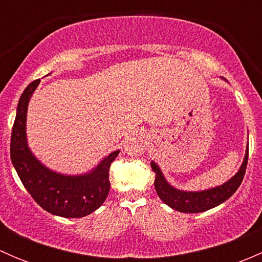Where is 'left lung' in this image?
<instances>
[{
    "label": "left lung",
    "instance_id": "left-lung-1",
    "mask_svg": "<svg viewBox=\"0 0 262 262\" xmlns=\"http://www.w3.org/2000/svg\"><path fill=\"white\" fill-rule=\"evenodd\" d=\"M226 81V78H223ZM247 160H248V144L246 148V155L242 162L241 167H239L238 172L229 179L228 181L224 184L219 185L216 187H212L208 190H202V191H184V190H179L176 187L171 186L167 181H166L165 176H163L162 171L158 167L156 162H150V167H152L153 172L156 173L155 180V189L157 191L158 196L162 200L165 204L172 209L178 210L181 213H202L205 210H209L216 205L222 204L226 202L227 199L232 196L238 189L241 185L244 176L246 172V167H247Z\"/></svg>",
    "mask_w": 262,
    "mask_h": 262
}]
</instances>
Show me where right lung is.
Listing matches in <instances>:
<instances>
[{"mask_svg": "<svg viewBox=\"0 0 262 262\" xmlns=\"http://www.w3.org/2000/svg\"><path fill=\"white\" fill-rule=\"evenodd\" d=\"M39 83L40 80L31 82L18 100L10 146L12 165L25 189L44 210L63 218H82L95 212L106 200L110 165L119 150L110 153L83 175H63L46 167L33 155L26 139L28 105Z\"/></svg>", "mask_w": 262, "mask_h": 262, "instance_id": "1", "label": "right lung"}]
</instances>
